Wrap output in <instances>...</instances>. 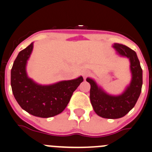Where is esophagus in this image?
I'll use <instances>...</instances> for the list:
<instances>
[{"instance_id":"obj_1","label":"esophagus","mask_w":152,"mask_h":152,"mask_svg":"<svg viewBox=\"0 0 152 152\" xmlns=\"http://www.w3.org/2000/svg\"><path fill=\"white\" fill-rule=\"evenodd\" d=\"M82 76H83V77H84V79H86V78H87V76H90V72L87 71V70H85V71L82 72Z\"/></svg>"}]
</instances>
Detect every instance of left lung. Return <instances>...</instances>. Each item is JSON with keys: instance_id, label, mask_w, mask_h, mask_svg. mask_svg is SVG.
<instances>
[{"instance_id": "obj_1", "label": "left lung", "mask_w": 152, "mask_h": 152, "mask_svg": "<svg viewBox=\"0 0 152 152\" xmlns=\"http://www.w3.org/2000/svg\"><path fill=\"white\" fill-rule=\"evenodd\" d=\"M113 47L118 54L129 59L132 79L125 90L113 96L104 91L94 79L87 78L86 80L90 85V99L95 113L104 118L117 119L126 115L135 105L141 93L142 70L134 50L119 43H114Z\"/></svg>"}]
</instances>
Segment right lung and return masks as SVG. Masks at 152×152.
I'll return each mask as SVG.
<instances>
[{
    "label": "right lung",
    "mask_w": 152,
    "mask_h": 152,
    "mask_svg": "<svg viewBox=\"0 0 152 152\" xmlns=\"http://www.w3.org/2000/svg\"><path fill=\"white\" fill-rule=\"evenodd\" d=\"M34 43L21 50L11 70V86L15 99L21 108L34 116L50 118L62 113L70 102L73 93L83 82V77L42 85L28 77L27 61Z\"/></svg>",
    "instance_id": "add662e5"
}]
</instances>
